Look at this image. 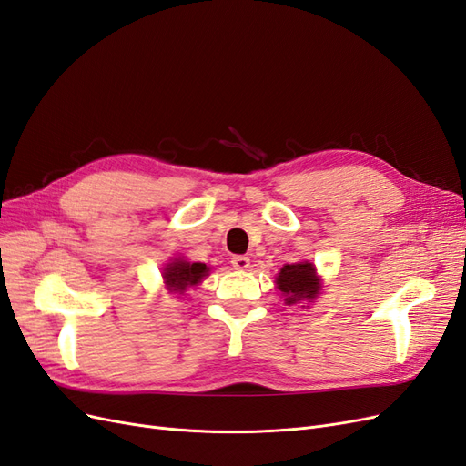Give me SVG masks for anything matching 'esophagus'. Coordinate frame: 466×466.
I'll use <instances>...</instances> for the list:
<instances>
[{"mask_svg":"<svg viewBox=\"0 0 466 466\" xmlns=\"http://www.w3.org/2000/svg\"><path fill=\"white\" fill-rule=\"evenodd\" d=\"M231 264L235 270H247V268L250 266V258L245 257V255H237L231 258Z\"/></svg>","mask_w":466,"mask_h":466,"instance_id":"34e87169","label":"esophagus"}]
</instances>
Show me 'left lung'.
Instances as JSON below:
<instances>
[{
  "instance_id": "obj_1",
  "label": "left lung",
  "mask_w": 466,
  "mask_h": 466,
  "mask_svg": "<svg viewBox=\"0 0 466 466\" xmlns=\"http://www.w3.org/2000/svg\"><path fill=\"white\" fill-rule=\"evenodd\" d=\"M276 288L284 295L288 305H295L301 301H313L320 293V278L317 276L315 264L298 262L286 264L281 268L276 278Z\"/></svg>"
}]
</instances>
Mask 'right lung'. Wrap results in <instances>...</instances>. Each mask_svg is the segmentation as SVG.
Instances as JSON below:
<instances>
[{"mask_svg":"<svg viewBox=\"0 0 466 466\" xmlns=\"http://www.w3.org/2000/svg\"><path fill=\"white\" fill-rule=\"evenodd\" d=\"M209 268L204 262H187L185 258H175L168 262L163 270V279L168 291L185 293L187 288L198 286L208 276Z\"/></svg>","mask_w":466,"mask_h":466,"instance_id":"1","label":"right lung"}]
</instances>
